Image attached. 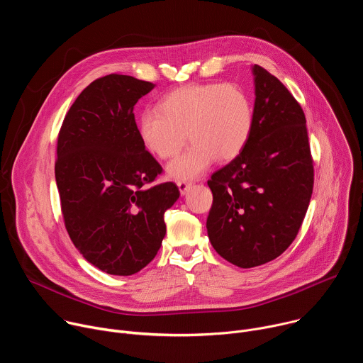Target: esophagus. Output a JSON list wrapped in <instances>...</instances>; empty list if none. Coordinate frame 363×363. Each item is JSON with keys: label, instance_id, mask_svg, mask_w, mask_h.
Segmentation results:
<instances>
[{"label": "esophagus", "instance_id": "esophagus-1", "mask_svg": "<svg viewBox=\"0 0 363 363\" xmlns=\"http://www.w3.org/2000/svg\"><path fill=\"white\" fill-rule=\"evenodd\" d=\"M191 186H192V184H189V182H178V188H179L181 195H185L189 191Z\"/></svg>", "mask_w": 363, "mask_h": 363}]
</instances>
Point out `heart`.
<instances>
[{
    "label": "heart",
    "instance_id": "heart-1",
    "mask_svg": "<svg viewBox=\"0 0 363 363\" xmlns=\"http://www.w3.org/2000/svg\"><path fill=\"white\" fill-rule=\"evenodd\" d=\"M252 106L247 93L231 83H192L168 93L157 109L138 119L143 147L160 160L177 155L191 139V147L167 167L169 179L199 178L216 160H235L252 132Z\"/></svg>",
    "mask_w": 363,
    "mask_h": 363
}]
</instances>
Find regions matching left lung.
<instances>
[{
  "label": "left lung",
  "mask_w": 363,
  "mask_h": 363,
  "mask_svg": "<svg viewBox=\"0 0 363 363\" xmlns=\"http://www.w3.org/2000/svg\"><path fill=\"white\" fill-rule=\"evenodd\" d=\"M252 132L244 150L208 181L206 231L231 264H266L296 238L313 191L306 118L284 84L252 66Z\"/></svg>",
  "instance_id": "8db88e82"
}]
</instances>
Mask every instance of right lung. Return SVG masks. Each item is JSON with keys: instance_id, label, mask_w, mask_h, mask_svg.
<instances>
[{"instance_id": "add662e5", "label": "right lung", "mask_w": 363, "mask_h": 363, "mask_svg": "<svg viewBox=\"0 0 363 363\" xmlns=\"http://www.w3.org/2000/svg\"><path fill=\"white\" fill-rule=\"evenodd\" d=\"M153 87L125 74L97 79L59 133L55 171L67 233L89 263L113 276L153 260L167 233L164 214L179 198L172 182L145 186L162 168L139 139L133 108Z\"/></svg>"}]
</instances>
